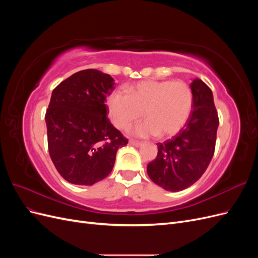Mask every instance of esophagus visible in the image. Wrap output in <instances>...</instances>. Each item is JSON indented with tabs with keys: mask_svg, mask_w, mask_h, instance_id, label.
<instances>
[{
	"mask_svg": "<svg viewBox=\"0 0 258 258\" xmlns=\"http://www.w3.org/2000/svg\"><path fill=\"white\" fill-rule=\"evenodd\" d=\"M129 144H130V145H134V146H137V147H139V146H141V145H142V143H141V142L135 141V140H130V141H129Z\"/></svg>",
	"mask_w": 258,
	"mask_h": 258,
	"instance_id": "esophagus-1",
	"label": "esophagus"
}]
</instances>
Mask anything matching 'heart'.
<instances>
[{
	"instance_id": "obj_1",
	"label": "heart",
	"mask_w": 258,
	"mask_h": 258,
	"mask_svg": "<svg viewBox=\"0 0 258 258\" xmlns=\"http://www.w3.org/2000/svg\"><path fill=\"white\" fill-rule=\"evenodd\" d=\"M108 114L115 127L124 129L141 118L146 120L130 128L136 137H172L179 132L190 115L192 92L181 81H142L131 85L128 95L114 91L107 99Z\"/></svg>"
}]
</instances>
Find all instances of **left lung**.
<instances>
[{
	"mask_svg": "<svg viewBox=\"0 0 258 258\" xmlns=\"http://www.w3.org/2000/svg\"><path fill=\"white\" fill-rule=\"evenodd\" d=\"M192 112L184 129L158 143L156 159L147 165L152 181L169 191H179L197 182L213 157L218 116L213 93L199 79L190 84Z\"/></svg>",
	"mask_w": 258,
	"mask_h": 258,
	"instance_id": "left-lung-1",
	"label": "left lung"
}]
</instances>
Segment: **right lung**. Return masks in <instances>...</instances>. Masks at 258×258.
Instances as JSON below:
<instances>
[{"label":"right lung","instance_id":"1","mask_svg":"<svg viewBox=\"0 0 258 258\" xmlns=\"http://www.w3.org/2000/svg\"><path fill=\"white\" fill-rule=\"evenodd\" d=\"M113 88V77L87 69L52 90L45 115L48 151L69 183L89 186L105 178L118 148L128 143L106 117L105 98Z\"/></svg>","mask_w":258,"mask_h":258}]
</instances>
